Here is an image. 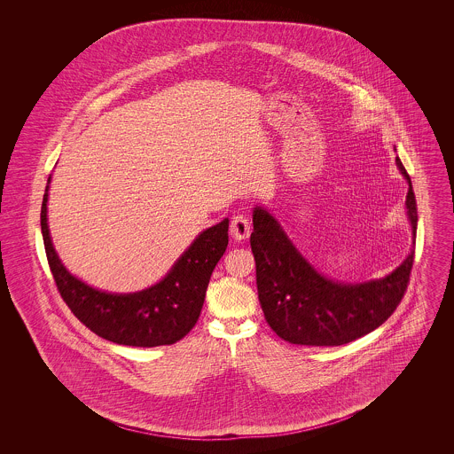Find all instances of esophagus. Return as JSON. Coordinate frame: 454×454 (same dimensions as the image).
I'll list each match as a JSON object with an SVG mask.
<instances>
[{"label": "esophagus", "instance_id": "34e87169", "mask_svg": "<svg viewBox=\"0 0 454 454\" xmlns=\"http://www.w3.org/2000/svg\"><path fill=\"white\" fill-rule=\"evenodd\" d=\"M230 233L233 235L235 239H245L250 235V223L248 217L245 215H235L231 217V224H230Z\"/></svg>", "mask_w": 454, "mask_h": 454}]
</instances>
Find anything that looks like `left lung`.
Listing matches in <instances>:
<instances>
[{
    "instance_id": "1",
    "label": "left lung",
    "mask_w": 454,
    "mask_h": 454,
    "mask_svg": "<svg viewBox=\"0 0 454 454\" xmlns=\"http://www.w3.org/2000/svg\"><path fill=\"white\" fill-rule=\"evenodd\" d=\"M407 215L417 233V202L411 176ZM415 245V239H413ZM250 247L257 265V289L263 317L286 342L298 346H342L385 324L402 301L411 281L415 250L383 279L342 284L318 274L265 209H254Z\"/></svg>"
}]
</instances>
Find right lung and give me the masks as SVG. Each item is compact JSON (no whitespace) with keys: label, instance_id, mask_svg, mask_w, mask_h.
<instances>
[{"label":"right lung","instance_id":"add662e5","mask_svg":"<svg viewBox=\"0 0 454 454\" xmlns=\"http://www.w3.org/2000/svg\"><path fill=\"white\" fill-rule=\"evenodd\" d=\"M47 191L41 209L45 255L58 291L73 315L98 337L121 346H172L184 339L199 320L211 274L226 252L230 219L195 238L165 279L139 293L112 294L76 279L61 263L47 228Z\"/></svg>","mask_w":454,"mask_h":454}]
</instances>
